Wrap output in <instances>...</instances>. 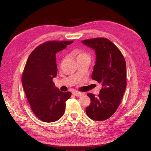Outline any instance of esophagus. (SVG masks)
Segmentation results:
<instances>
[{"instance_id":"obj_1","label":"esophagus","mask_w":151,"mask_h":151,"mask_svg":"<svg viewBox=\"0 0 151 151\" xmlns=\"http://www.w3.org/2000/svg\"><path fill=\"white\" fill-rule=\"evenodd\" d=\"M72 94L76 97H80L83 95V93L80 92V91H73L72 92Z\"/></svg>"}]
</instances>
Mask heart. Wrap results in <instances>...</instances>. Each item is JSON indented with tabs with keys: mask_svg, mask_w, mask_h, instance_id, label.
Returning <instances> with one entry per match:
<instances>
[{
	"mask_svg": "<svg viewBox=\"0 0 151 151\" xmlns=\"http://www.w3.org/2000/svg\"><path fill=\"white\" fill-rule=\"evenodd\" d=\"M73 54L76 56L77 60L80 58H89L88 54L86 53L83 52V51H81L79 50H74L73 51Z\"/></svg>",
	"mask_w": 151,
	"mask_h": 151,
	"instance_id": "1",
	"label": "heart"
}]
</instances>
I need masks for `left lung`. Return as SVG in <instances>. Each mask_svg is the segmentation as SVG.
Segmentation results:
<instances>
[{"label": "left lung", "mask_w": 151, "mask_h": 151, "mask_svg": "<svg viewBox=\"0 0 151 151\" xmlns=\"http://www.w3.org/2000/svg\"><path fill=\"white\" fill-rule=\"evenodd\" d=\"M82 43L95 50L97 58L91 79L102 86L97 96L87 94L91 103L86 113L92 120H107L116 111L126 90V61L118 47L107 38L88 39Z\"/></svg>", "instance_id": "obj_1"}]
</instances>
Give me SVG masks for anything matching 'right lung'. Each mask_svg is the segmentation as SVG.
Segmentation results:
<instances>
[{"mask_svg":"<svg viewBox=\"0 0 151 151\" xmlns=\"http://www.w3.org/2000/svg\"><path fill=\"white\" fill-rule=\"evenodd\" d=\"M72 41H47L32 51L22 76V83L32 112L45 122H54L63 115L70 91L62 92L55 87L57 75L56 54Z\"/></svg>","mask_w":151,"mask_h":151,"instance_id":"obj_1","label":"right lung"}]
</instances>
